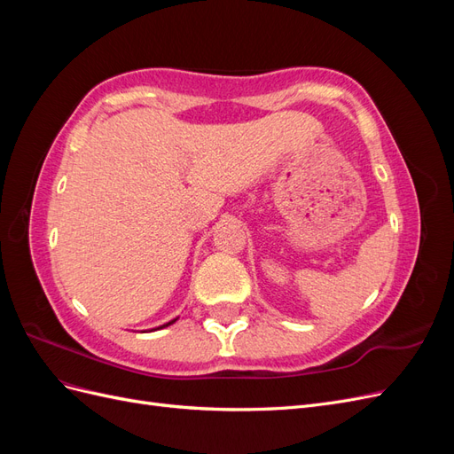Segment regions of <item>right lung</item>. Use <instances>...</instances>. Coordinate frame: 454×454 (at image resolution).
Masks as SVG:
<instances>
[{
	"label": "right lung",
	"mask_w": 454,
	"mask_h": 454,
	"mask_svg": "<svg viewBox=\"0 0 454 454\" xmlns=\"http://www.w3.org/2000/svg\"><path fill=\"white\" fill-rule=\"evenodd\" d=\"M174 322H176V320H170L168 324H164V325H160V327H157V329H162V327H168V325H170V324H174Z\"/></svg>",
	"instance_id": "right-lung-1"
}]
</instances>
